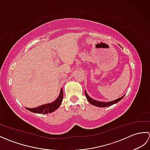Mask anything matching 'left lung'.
<instances>
[{
	"label": "left lung",
	"mask_w": 150,
	"mask_h": 150,
	"mask_svg": "<svg viewBox=\"0 0 150 150\" xmlns=\"http://www.w3.org/2000/svg\"><path fill=\"white\" fill-rule=\"evenodd\" d=\"M85 95H86V97L87 98V100H88L89 103H90V104H93V106H97V107H107V106H111V105H113L114 104H115L117 103H118V102H119L122 98L124 97V95H123L122 97H121L119 98H117V99L113 101H111V102H108V103H103V102H99V101H97L95 100H93L91 98H90V97L88 96V95L87 94L86 91L85 90Z\"/></svg>",
	"instance_id": "obj_1"
}]
</instances>
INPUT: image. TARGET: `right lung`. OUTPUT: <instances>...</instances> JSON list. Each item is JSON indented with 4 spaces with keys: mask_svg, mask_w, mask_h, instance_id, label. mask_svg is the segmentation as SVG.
<instances>
[{
    "mask_svg": "<svg viewBox=\"0 0 150 150\" xmlns=\"http://www.w3.org/2000/svg\"><path fill=\"white\" fill-rule=\"evenodd\" d=\"M62 98H63V90L62 88L61 90H60L59 96L55 101L53 102V103L42 105V106H39L37 108H26V109L28 110L31 111V112L37 113L47 114V113H52V112H53L54 111H55L57 108L60 106V104L62 103Z\"/></svg>",
    "mask_w": 150,
    "mask_h": 150,
    "instance_id": "obj_1",
    "label": "right lung"
}]
</instances>
